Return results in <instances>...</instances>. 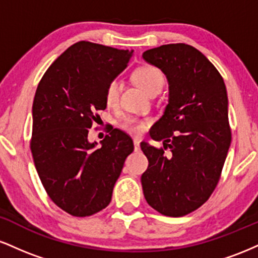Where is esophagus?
<instances>
[{
  "instance_id": "obj_1",
  "label": "esophagus",
  "mask_w": 258,
  "mask_h": 258,
  "mask_svg": "<svg viewBox=\"0 0 258 258\" xmlns=\"http://www.w3.org/2000/svg\"><path fill=\"white\" fill-rule=\"evenodd\" d=\"M133 144H135V152H138V150H139V141L135 139V141H133Z\"/></svg>"
}]
</instances>
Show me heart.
Here are the masks:
<instances>
[{
    "label": "heart",
    "instance_id": "1",
    "mask_svg": "<svg viewBox=\"0 0 258 258\" xmlns=\"http://www.w3.org/2000/svg\"><path fill=\"white\" fill-rule=\"evenodd\" d=\"M132 79L139 87L143 88L148 94H158L165 85V76L159 68L152 64H143L136 68L132 73ZM120 94L119 82L112 80L105 87L104 98L106 105L114 106L117 104ZM150 122L138 117H126L120 123L121 128L133 136H142L147 131Z\"/></svg>",
    "mask_w": 258,
    "mask_h": 258
}]
</instances>
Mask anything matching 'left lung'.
Masks as SVG:
<instances>
[{
	"mask_svg": "<svg viewBox=\"0 0 258 258\" xmlns=\"http://www.w3.org/2000/svg\"><path fill=\"white\" fill-rule=\"evenodd\" d=\"M143 58L170 82L168 104L150 133L165 141L164 148L141 143L149 161L141 179L144 198L159 214L182 217L204 205L221 178L232 142L226 85L215 65L189 44H162Z\"/></svg>",
	"mask_w": 258,
	"mask_h": 258,
	"instance_id": "1",
	"label": "left lung"
}]
</instances>
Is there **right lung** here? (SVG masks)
<instances>
[{
    "instance_id": "right-lung-1",
    "label": "right lung",
    "mask_w": 258,
    "mask_h": 258,
    "mask_svg": "<svg viewBox=\"0 0 258 258\" xmlns=\"http://www.w3.org/2000/svg\"><path fill=\"white\" fill-rule=\"evenodd\" d=\"M132 52L90 41L74 43L38 82L30 149L44 190L69 215L86 217L110 204L123 162L133 152L127 133L109 127L102 147L87 141L104 110L105 87Z\"/></svg>"
}]
</instances>
